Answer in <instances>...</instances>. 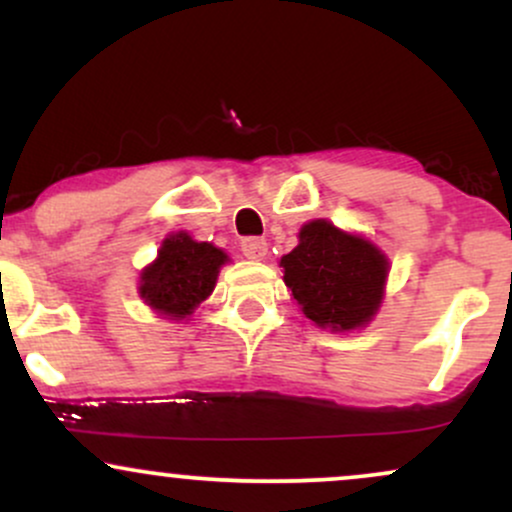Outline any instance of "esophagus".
I'll return each mask as SVG.
<instances>
[{"label":"esophagus","instance_id":"1","mask_svg":"<svg viewBox=\"0 0 512 512\" xmlns=\"http://www.w3.org/2000/svg\"><path fill=\"white\" fill-rule=\"evenodd\" d=\"M240 250H243V255L248 257V260H255V262H260L267 257V243H264L262 238H245L243 243H240Z\"/></svg>","mask_w":512,"mask_h":512}]
</instances>
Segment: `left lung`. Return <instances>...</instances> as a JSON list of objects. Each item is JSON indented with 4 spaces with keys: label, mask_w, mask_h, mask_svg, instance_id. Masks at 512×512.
I'll return each instance as SVG.
<instances>
[{
    "label": "left lung",
    "mask_w": 512,
    "mask_h": 512,
    "mask_svg": "<svg viewBox=\"0 0 512 512\" xmlns=\"http://www.w3.org/2000/svg\"><path fill=\"white\" fill-rule=\"evenodd\" d=\"M279 267L303 315L330 332L366 327L383 305L390 274V260L378 245L327 219L305 223Z\"/></svg>",
    "instance_id": "left-lung-1"
}]
</instances>
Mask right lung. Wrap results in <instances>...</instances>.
Returning <instances> with one entry per match:
<instances>
[{"label":"right lung","mask_w":512,"mask_h":512,"mask_svg":"<svg viewBox=\"0 0 512 512\" xmlns=\"http://www.w3.org/2000/svg\"><path fill=\"white\" fill-rule=\"evenodd\" d=\"M226 262L231 257L216 245L199 243L185 231L170 233L156 260L139 274V298L166 320H190L199 303L211 296Z\"/></svg>","instance_id":"1"}]
</instances>
